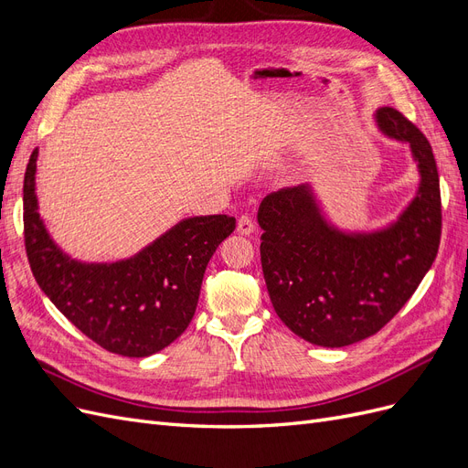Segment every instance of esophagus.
I'll return each mask as SVG.
<instances>
[{"label": "esophagus", "instance_id": "34e87169", "mask_svg": "<svg viewBox=\"0 0 468 468\" xmlns=\"http://www.w3.org/2000/svg\"><path fill=\"white\" fill-rule=\"evenodd\" d=\"M253 230H256V224H253L251 217L248 215H242L238 218V232L244 234V236H250Z\"/></svg>", "mask_w": 468, "mask_h": 468}]
</instances>
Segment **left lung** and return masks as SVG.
<instances>
[{"label": "left lung", "mask_w": 468, "mask_h": 468, "mask_svg": "<svg viewBox=\"0 0 468 468\" xmlns=\"http://www.w3.org/2000/svg\"><path fill=\"white\" fill-rule=\"evenodd\" d=\"M378 129L412 148L420 189L394 224L346 234L325 222L310 186L267 195L258 210L269 299L287 328L322 347L377 334L410 301L435 261L441 193L431 144L400 111H377Z\"/></svg>", "instance_id": "left-lung-1"}]
</instances>
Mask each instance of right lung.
Instances as JSON below:
<instances>
[{"instance_id":"add662e5","label":"right lung","mask_w":468,"mask_h":468,"mask_svg":"<svg viewBox=\"0 0 468 468\" xmlns=\"http://www.w3.org/2000/svg\"><path fill=\"white\" fill-rule=\"evenodd\" d=\"M37 150L23 183V234L31 271L52 304L91 342L124 357H148L189 325L212 253L236 229L226 215L176 224L134 258L80 263L50 239L35 195Z\"/></svg>"}]
</instances>
